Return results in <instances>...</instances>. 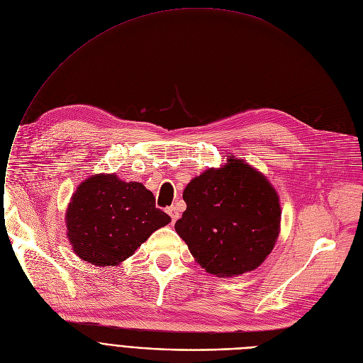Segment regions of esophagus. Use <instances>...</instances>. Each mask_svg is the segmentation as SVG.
I'll return each instance as SVG.
<instances>
[{
  "label": "esophagus",
  "instance_id": "esophagus-1",
  "mask_svg": "<svg viewBox=\"0 0 363 363\" xmlns=\"http://www.w3.org/2000/svg\"><path fill=\"white\" fill-rule=\"evenodd\" d=\"M167 213L170 215V218H172V220H173V222H176V220L179 219V216H180V213H179V211L176 209V206H170V208H167Z\"/></svg>",
  "mask_w": 363,
  "mask_h": 363
}]
</instances>
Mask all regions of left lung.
<instances>
[{"label":"left lung","instance_id":"obj_1","mask_svg":"<svg viewBox=\"0 0 363 363\" xmlns=\"http://www.w3.org/2000/svg\"><path fill=\"white\" fill-rule=\"evenodd\" d=\"M184 189L187 205L176 231L191 256L216 276H238L259 267L281 230V203L273 186L252 165L228 155Z\"/></svg>","mask_w":363,"mask_h":363}]
</instances>
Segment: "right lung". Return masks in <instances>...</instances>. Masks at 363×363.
<instances>
[{
	"instance_id": "right-lung-1",
	"label": "right lung",
	"mask_w": 363,
	"mask_h": 363,
	"mask_svg": "<svg viewBox=\"0 0 363 363\" xmlns=\"http://www.w3.org/2000/svg\"><path fill=\"white\" fill-rule=\"evenodd\" d=\"M67 235L74 253L96 266H116L172 218L155 208L154 194L116 174L82 182L67 209Z\"/></svg>"
}]
</instances>
